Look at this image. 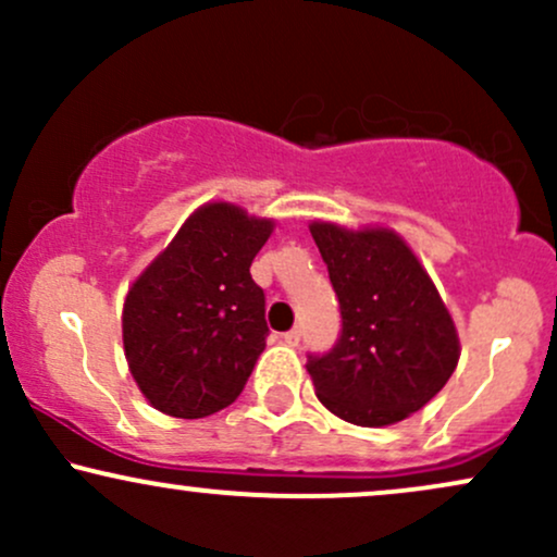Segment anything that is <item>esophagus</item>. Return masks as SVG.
Segmentation results:
<instances>
[{"mask_svg": "<svg viewBox=\"0 0 557 557\" xmlns=\"http://www.w3.org/2000/svg\"><path fill=\"white\" fill-rule=\"evenodd\" d=\"M283 343H287V345H298V343H300V330H298V327L287 330L285 335H283Z\"/></svg>", "mask_w": 557, "mask_h": 557, "instance_id": "1", "label": "esophagus"}]
</instances>
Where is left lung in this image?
<instances>
[{"label": "left lung", "instance_id": "obj_1", "mask_svg": "<svg viewBox=\"0 0 557 557\" xmlns=\"http://www.w3.org/2000/svg\"><path fill=\"white\" fill-rule=\"evenodd\" d=\"M341 300L335 348L309 356L317 398L356 426H389L424 408L461 359L458 330L417 253L389 227L309 225Z\"/></svg>", "mask_w": 557, "mask_h": 557}]
</instances>
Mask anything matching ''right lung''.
<instances>
[{
    "instance_id": "add662e5",
    "label": "right lung",
    "mask_w": 557,
    "mask_h": 557,
    "mask_svg": "<svg viewBox=\"0 0 557 557\" xmlns=\"http://www.w3.org/2000/svg\"><path fill=\"white\" fill-rule=\"evenodd\" d=\"M272 230L274 220L209 201L127 287V369L157 411L203 419L243 393L270 332L251 261Z\"/></svg>"
}]
</instances>
